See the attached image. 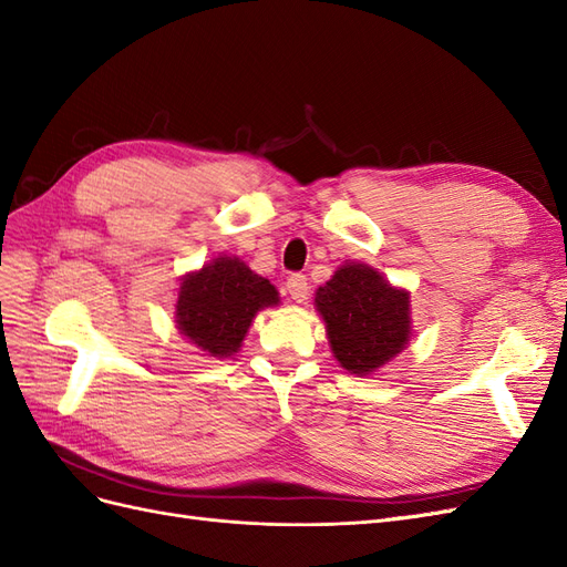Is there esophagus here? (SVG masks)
Segmentation results:
<instances>
[{
	"mask_svg": "<svg viewBox=\"0 0 567 567\" xmlns=\"http://www.w3.org/2000/svg\"><path fill=\"white\" fill-rule=\"evenodd\" d=\"M286 293L296 302H305L307 293H310V284H307L305 274H290L286 281Z\"/></svg>",
	"mask_w": 567,
	"mask_h": 567,
	"instance_id": "obj_1",
	"label": "esophagus"
}]
</instances>
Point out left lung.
<instances>
[{"label": "left lung", "instance_id": "left-lung-1", "mask_svg": "<svg viewBox=\"0 0 567 567\" xmlns=\"http://www.w3.org/2000/svg\"><path fill=\"white\" fill-rule=\"evenodd\" d=\"M317 312L326 323L342 369L369 375L398 357L411 338L409 293L390 286L369 265L346 262L317 288Z\"/></svg>", "mask_w": 567, "mask_h": 567}]
</instances>
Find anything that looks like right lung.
<instances>
[{
    "label": "right lung",
    "instance_id": "obj_1",
    "mask_svg": "<svg viewBox=\"0 0 567 567\" xmlns=\"http://www.w3.org/2000/svg\"><path fill=\"white\" fill-rule=\"evenodd\" d=\"M279 305L277 288L238 257L219 255L210 265L186 274L175 305L179 333L210 357H231L255 315Z\"/></svg>",
    "mask_w": 567,
    "mask_h": 567
}]
</instances>
